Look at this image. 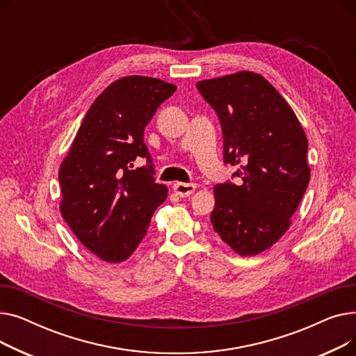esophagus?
Masks as SVG:
<instances>
[{
	"label": "esophagus",
	"instance_id": "1",
	"mask_svg": "<svg viewBox=\"0 0 356 356\" xmlns=\"http://www.w3.org/2000/svg\"><path fill=\"white\" fill-rule=\"evenodd\" d=\"M196 183H175L173 189L176 192V195H179L180 197H186V196H191L195 191H196Z\"/></svg>",
	"mask_w": 356,
	"mask_h": 356
}]
</instances>
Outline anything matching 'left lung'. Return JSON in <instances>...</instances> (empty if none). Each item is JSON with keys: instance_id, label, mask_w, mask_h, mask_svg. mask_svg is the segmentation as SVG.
Wrapping results in <instances>:
<instances>
[{"instance_id": "1", "label": "left lung", "mask_w": 356, "mask_h": 356, "mask_svg": "<svg viewBox=\"0 0 356 356\" xmlns=\"http://www.w3.org/2000/svg\"><path fill=\"white\" fill-rule=\"evenodd\" d=\"M218 114L223 163L236 183L213 188V231L239 255H257L282 238L309 181L307 138L296 114L261 74L242 70L196 83Z\"/></svg>"}]
</instances>
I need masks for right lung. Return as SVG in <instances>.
I'll return each mask as SVG.
<instances>
[{"label":"right lung","instance_id":"1","mask_svg":"<svg viewBox=\"0 0 356 356\" xmlns=\"http://www.w3.org/2000/svg\"><path fill=\"white\" fill-rule=\"evenodd\" d=\"M176 86L147 76L112 82L88 109L59 170L60 212L82 244L121 263L143 241L167 197L156 183L144 129ZM144 158L147 163L135 167Z\"/></svg>","mask_w":356,"mask_h":356}]
</instances>
